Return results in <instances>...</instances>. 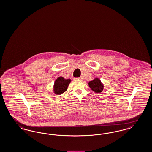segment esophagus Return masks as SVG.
<instances>
[{
    "mask_svg": "<svg viewBox=\"0 0 152 152\" xmlns=\"http://www.w3.org/2000/svg\"><path fill=\"white\" fill-rule=\"evenodd\" d=\"M82 80H83L82 77H79V78H74V80H80V81H82Z\"/></svg>",
    "mask_w": 152,
    "mask_h": 152,
    "instance_id": "1",
    "label": "esophagus"
}]
</instances>
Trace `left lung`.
Returning <instances> with one entry per match:
<instances>
[{
  "label": "left lung",
  "instance_id": "8db88e82",
  "mask_svg": "<svg viewBox=\"0 0 152 152\" xmlns=\"http://www.w3.org/2000/svg\"><path fill=\"white\" fill-rule=\"evenodd\" d=\"M88 84L90 88L96 93H101L104 89V85L99 78H94Z\"/></svg>",
  "mask_w": 152,
  "mask_h": 152
}]
</instances>
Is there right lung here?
<instances>
[{"label":"right lung","mask_w":152,"mask_h":152,"mask_svg":"<svg viewBox=\"0 0 152 152\" xmlns=\"http://www.w3.org/2000/svg\"><path fill=\"white\" fill-rule=\"evenodd\" d=\"M71 79H64L63 77H59L57 78L54 83L53 90L57 95H60L64 93L67 89L71 83Z\"/></svg>","instance_id":"right-lung-1"}]
</instances>
